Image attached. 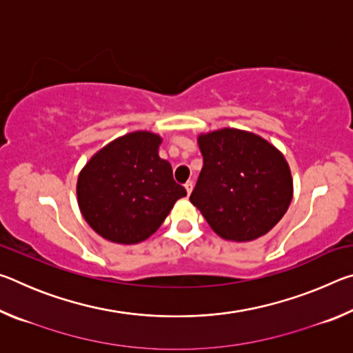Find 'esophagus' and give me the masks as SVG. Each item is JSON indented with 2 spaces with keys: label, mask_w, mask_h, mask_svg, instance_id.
Segmentation results:
<instances>
[{
  "label": "esophagus",
  "mask_w": 353,
  "mask_h": 353,
  "mask_svg": "<svg viewBox=\"0 0 353 353\" xmlns=\"http://www.w3.org/2000/svg\"><path fill=\"white\" fill-rule=\"evenodd\" d=\"M185 190H187L188 194H191V191H193V182L188 181L187 183H185Z\"/></svg>",
  "instance_id": "1"
}]
</instances>
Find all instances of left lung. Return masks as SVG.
<instances>
[{
    "label": "left lung",
    "mask_w": 353,
    "mask_h": 353,
    "mask_svg": "<svg viewBox=\"0 0 353 353\" xmlns=\"http://www.w3.org/2000/svg\"><path fill=\"white\" fill-rule=\"evenodd\" d=\"M198 145L204 166L191 204L224 240L243 243L268 234L292 199L283 154L260 135L230 128L201 134Z\"/></svg>",
    "instance_id": "left-lung-1"
}]
</instances>
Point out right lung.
Wrapping results in <instances>:
<instances>
[{"label": "right lung", "instance_id": "add662e5", "mask_svg": "<svg viewBox=\"0 0 353 353\" xmlns=\"http://www.w3.org/2000/svg\"><path fill=\"white\" fill-rule=\"evenodd\" d=\"M162 139L137 130L110 141L93 155L77 177L76 193L83 219L105 240L137 244L148 240L187 196L159 157Z\"/></svg>", "mask_w": 353, "mask_h": 353}]
</instances>
